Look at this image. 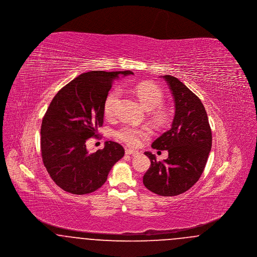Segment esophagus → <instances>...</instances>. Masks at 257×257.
I'll return each instance as SVG.
<instances>
[{
    "mask_svg": "<svg viewBox=\"0 0 257 257\" xmlns=\"http://www.w3.org/2000/svg\"><path fill=\"white\" fill-rule=\"evenodd\" d=\"M125 153H126L127 155H132V156H137V155L140 154L139 151L133 150V149H126V150H125Z\"/></svg>",
    "mask_w": 257,
    "mask_h": 257,
    "instance_id": "1",
    "label": "esophagus"
}]
</instances>
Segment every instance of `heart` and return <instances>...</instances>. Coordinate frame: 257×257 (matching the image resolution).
Returning a JSON list of instances; mask_svg holds the SVG:
<instances>
[{"instance_id": "obj_1", "label": "heart", "mask_w": 257, "mask_h": 257, "mask_svg": "<svg viewBox=\"0 0 257 257\" xmlns=\"http://www.w3.org/2000/svg\"><path fill=\"white\" fill-rule=\"evenodd\" d=\"M133 91L147 110H153L157 120L164 121L166 119L167 112L161 107L165 95L159 86L153 83L144 82L135 86ZM119 98V89H112L108 93L104 101V113L106 116L113 115ZM148 135L149 130L147 128H137L129 125L122 126L114 132V136L118 140L130 147L140 146L142 140Z\"/></svg>"}]
</instances>
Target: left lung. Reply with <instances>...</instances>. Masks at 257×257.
I'll return each mask as SVG.
<instances>
[{"mask_svg":"<svg viewBox=\"0 0 257 257\" xmlns=\"http://www.w3.org/2000/svg\"><path fill=\"white\" fill-rule=\"evenodd\" d=\"M163 78L171 88L175 113L171 129L151 147L168 150L169 157L160 162L151 152H145L151 166L143 180L152 193L173 196L185 193L198 181L212 147V133L200 99L177 78L171 75Z\"/></svg>","mask_w":257,"mask_h":257,"instance_id":"obj_1","label":"left lung"}]
</instances>
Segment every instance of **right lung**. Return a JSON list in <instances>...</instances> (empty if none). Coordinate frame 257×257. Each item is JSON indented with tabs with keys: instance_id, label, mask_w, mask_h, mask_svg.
<instances>
[{
	"instance_id": "right-lung-1",
	"label": "right lung",
	"mask_w": 257,
	"mask_h": 257,
	"mask_svg": "<svg viewBox=\"0 0 257 257\" xmlns=\"http://www.w3.org/2000/svg\"><path fill=\"white\" fill-rule=\"evenodd\" d=\"M132 71H90L75 78L53 98L41 124V155L53 179L63 191L86 195L106 182L112 166L124 156V148L106 142L89 153L86 142L97 137L103 125L104 101L112 82Z\"/></svg>"
}]
</instances>
